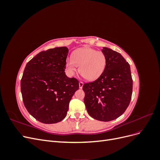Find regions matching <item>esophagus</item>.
I'll return each mask as SVG.
<instances>
[{"label":"esophagus","mask_w":160,"mask_h":160,"mask_svg":"<svg viewBox=\"0 0 160 160\" xmlns=\"http://www.w3.org/2000/svg\"><path fill=\"white\" fill-rule=\"evenodd\" d=\"M79 88H80V89L83 88V82H82V81H79Z\"/></svg>","instance_id":"34e87169"}]
</instances>
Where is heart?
<instances>
[{"label":"heart","instance_id":"b5f03b06","mask_svg":"<svg viewBox=\"0 0 160 160\" xmlns=\"http://www.w3.org/2000/svg\"><path fill=\"white\" fill-rule=\"evenodd\" d=\"M106 65L107 58L104 52L89 47L75 51L72 58L69 57L66 60V69L69 75H74L79 66L80 74L89 81L98 79L104 72Z\"/></svg>","mask_w":160,"mask_h":160}]
</instances>
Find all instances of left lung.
<instances>
[{"mask_svg": "<svg viewBox=\"0 0 160 160\" xmlns=\"http://www.w3.org/2000/svg\"><path fill=\"white\" fill-rule=\"evenodd\" d=\"M102 52L107 58L103 74L93 82L85 83L84 103L93 118L109 122L126 110L132 99L133 80L130 66L120 53L107 47Z\"/></svg>", "mask_w": 160, "mask_h": 160, "instance_id": "obj_1", "label": "left lung"}]
</instances>
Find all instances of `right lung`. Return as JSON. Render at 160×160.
<instances>
[{
  "label": "right lung",
  "mask_w": 160,
  "mask_h": 160,
  "mask_svg": "<svg viewBox=\"0 0 160 160\" xmlns=\"http://www.w3.org/2000/svg\"><path fill=\"white\" fill-rule=\"evenodd\" d=\"M66 47L41 51L27 62L21 81L24 105L38 122H61L67 115L79 81L65 75Z\"/></svg>",
  "instance_id": "1"
}]
</instances>
